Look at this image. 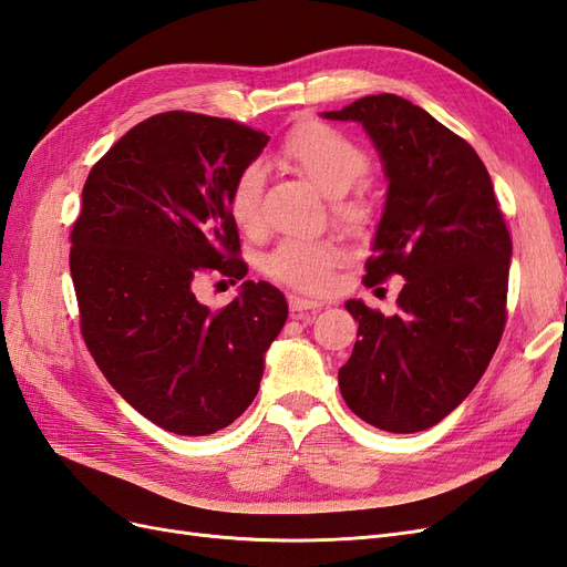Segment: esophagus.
<instances>
[{
  "label": "esophagus",
  "instance_id": "1",
  "mask_svg": "<svg viewBox=\"0 0 567 567\" xmlns=\"http://www.w3.org/2000/svg\"><path fill=\"white\" fill-rule=\"evenodd\" d=\"M288 307H290V312L298 315V317H302V315H307V312L321 310L323 302H319V300H310V298H300V296H290V298H288Z\"/></svg>",
  "mask_w": 567,
  "mask_h": 567
}]
</instances>
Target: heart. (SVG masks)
Masks as SVG:
<instances>
[{
  "label": "heart",
  "mask_w": 567,
  "mask_h": 567,
  "mask_svg": "<svg viewBox=\"0 0 567 567\" xmlns=\"http://www.w3.org/2000/svg\"><path fill=\"white\" fill-rule=\"evenodd\" d=\"M281 161L331 200L346 198L371 167L362 146L323 123H305L290 132L281 146ZM262 169L248 165L229 188V215L246 234L262 229ZM338 210L348 219H359L364 213L354 203H338ZM340 260L342 250L329 238H284L265 257V271L269 279L284 286L305 293H321L329 288Z\"/></svg>",
  "instance_id": "1"
}]
</instances>
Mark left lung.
Wrapping results in <instances>:
<instances>
[{"label": "left lung", "instance_id": "8db88e82", "mask_svg": "<svg viewBox=\"0 0 567 567\" xmlns=\"http://www.w3.org/2000/svg\"><path fill=\"white\" fill-rule=\"evenodd\" d=\"M321 117L362 125L383 163L364 284L406 281L392 317L346 302L359 340L338 371L342 400L381 431L419 433L468 398L499 346L511 236L485 163L421 106L379 94Z\"/></svg>", "mask_w": 567, "mask_h": 567}]
</instances>
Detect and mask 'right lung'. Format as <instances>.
<instances>
[{"label":"right lung","mask_w":567,"mask_h":567,"mask_svg":"<svg viewBox=\"0 0 567 567\" xmlns=\"http://www.w3.org/2000/svg\"><path fill=\"white\" fill-rule=\"evenodd\" d=\"M267 142L234 120L169 111L132 127L84 182L71 236L84 342L169 433L210 435L241 416L286 323V298L267 281H244L219 312L196 298L203 269L231 284L248 274L229 188Z\"/></svg>","instance_id":"right-lung-1"}]
</instances>
